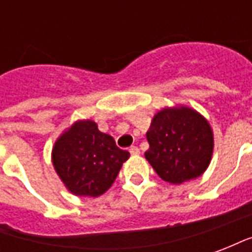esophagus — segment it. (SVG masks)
I'll return each instance as SVG.
<instances>
[{
	"label": "esophagus",
	"instance_id": "1",
	"mask_svg": "<svg viewBox=\"0 0 252 252\" xmlns=\"http://www.w3.org/2000/svg\"><path fill=\"white\" fill-rule=\"evenodd\" d=\"M129 153H131V155H139V154H140V150H139L136 146H131V147H129Z\"/></svg>",
	"mask_w": 252,
	"mask_h": 252
}]
</instances>
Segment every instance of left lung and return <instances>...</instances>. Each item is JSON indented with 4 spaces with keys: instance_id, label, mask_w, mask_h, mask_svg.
I'll return each mask as SVG.
<instances>
[{
    "instance_id": "8db88e82",
    "label": "left lung",
    "mask_w": 252,
    "mask_h": 252,
    "mask_svg": "<svg viewBox=\"0 0 252 252\" xmlns=\"http://www.w3.org/2000/svg\"><path fill=\"white\" fill-rule=\"evenodd\" d=\"M146 136L150 148L144 157L166 182L182 184L197 178L211 163V126L190 108H167L158 112Z\"/></svg>"
}]
</instances>
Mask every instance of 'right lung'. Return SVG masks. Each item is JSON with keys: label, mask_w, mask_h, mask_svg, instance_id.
Instances as JSON below:
<instances>
[{"label": "right lung", "mask_w": 252, "mask_h": 252, "mask_svg": "<svg viewBox=\"0 0 252 252\" xmlns=\"http://www.w3.org/2000/svg\"><path fill=\"white\" fill-rule=\"evenodd\" d=\"M129 153L98 131L92 120L77 121L59 137L52 162L63 184L77 195L98 197L115 182Z\"/></svg>", "instance_id": "1"}]
</instances>
